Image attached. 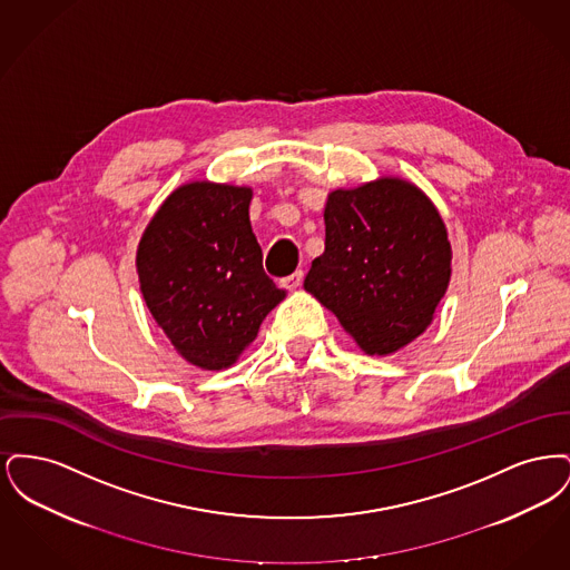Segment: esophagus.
<instances>
[{
  "label": "esophagus",
  "instance_id": "obj_1",
  "mask_svg": "<svg viewBox=\"0 0 570 570\" xmlns=\"http://www.w3.org/2000/svg\"><path fill=\"white\" fill-rule=\"evenodd\" d=\"M301 282H303V272H295L293 275H288V277L282 279V286L288 288V291H297L298 286H301Z\"/></svg>",
  "mask_w": 570,
  "mask_h": 570
}]
</instances>
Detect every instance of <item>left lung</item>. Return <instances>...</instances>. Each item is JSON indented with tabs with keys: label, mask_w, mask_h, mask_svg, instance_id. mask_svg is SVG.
<instances>
[{
	"label": "left lung",
	"mask_w": 570,
	"mask_h": 570,
	"mask_svg": "<svg viewBox=\"0 0 570 570\" xmlns=\"http://www.w3.org/2000/svg\"><path fill=\"white\" fill-rule=\"evenodd\" d=\"M325 252L303 288L365 354L397 353L425 333L451 282L453 249L430 196L402 177L328 191Z\"/></svg>",
	"instance_id": "obj_1"
}]
</instances>
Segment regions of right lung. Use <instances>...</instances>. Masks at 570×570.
<instances>
[{
    "mask_svg": "<svg viewBox=\"0 0 570 570\" xmlns=\"http://www.w3.org/2000/svg\"><path fill=\"white\" fill-rule=\"evenodd\" d=\"M249 186L188 181L166 196L136 249L140 293L188 363L219 372L239 361L286 291L263 272Z\"/></svg>",
    "mask_w": 570,
    "mask_h": 570,
    "instance_id": "add662e5",
    "label": "right lung"
}]
</instances>
